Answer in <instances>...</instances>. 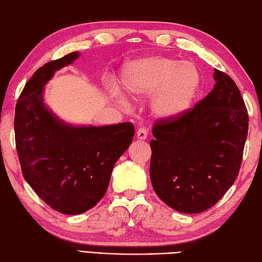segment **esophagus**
<instances>
[{"mask_svg":"<svg viewBox=\"0 0 262 262\" xmlns=\"http://www.w3.org/2000/svg\"><path fill=\"white\" fill-rule=\"evenodd\" d=\"M136 136H137L138 140L144 141L147 138V130L145 129V128H140V129H138L137 133H136Z\"/></svg>","mask_w":262,"mask_h":262,"instance_id":"esophagus-1","label":"esophagus"}]
</instances>
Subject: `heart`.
I'll use <instances>...</instances> for the list:
<instances>
[{
	"label": "heart",
	"mask_w": 262,
	"mask_h": 262,
	"mask_svg": "<svg viewBox=\"0 0 262 262\" xmlns=\"http://www.w3.org/2000/svg\"><path fill=\"white\" fill-rule=\"evenodd\" d=\"M121 86L134 97L151 95L150 109L162 120H175L192 106L201 86V75L191 61L167 55H150L128 62L121 71ZM111 91L120 95L117 84Z\"/></svg>",
	"instance_id": "1"
}]
</instances>
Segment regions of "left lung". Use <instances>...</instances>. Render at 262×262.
<instances>
[{
    "label": "left lung",
    "mask_w": 262,
    "mask_h": 262,
    "mask_svg": "<svg viewBox=\"0 0 262 262\" xmlns=\"http://www.w3.org/2000/svg\"><path fill=\"white\" fill-rule=\"evenodd\" d=\"M212 91L175 120L152 129L150 177L167 206L184 213L203 212L236 179L249 129V116L234 80L214 69Z\"/></svg>",
    "instance_id": "1"
}]
</instances>
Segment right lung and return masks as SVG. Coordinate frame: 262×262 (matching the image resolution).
I'll use <instances>...</instances> for the list:
<instances>
[{"label":"right lung","instance_id":"obj_1","mask_svg":"<svg viewBox=\"0 0 262 262\" xmlns=\"http://www.w3.org/2000/svg\"><path fill=\"white\" fill-rule=\"evenodd\" d=\"M79 56L73 52L35 71L15 105V146L23 175L52 209L79 214L93 208L109 186L112 169L130 145L132 122L74 126L44 103V86Z\"/></svg>","mask_w":262,"mask_h":262}]
</instances>
